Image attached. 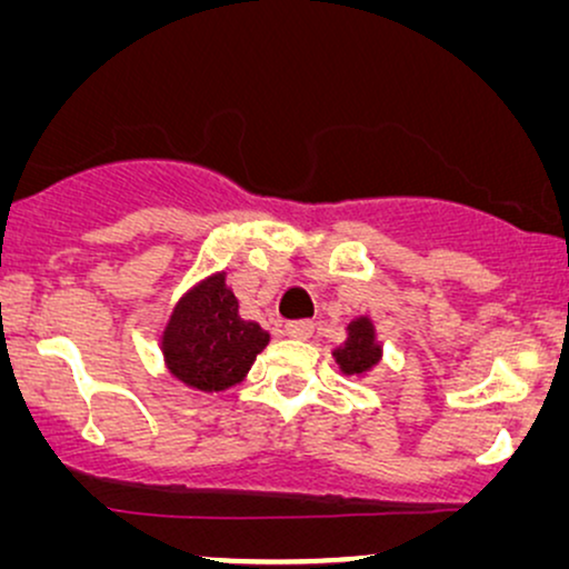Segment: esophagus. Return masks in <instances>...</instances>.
<instances>
[{
    "instance_id": "1",
    "label": "esophagus",
    "mask_w": 569,
    "mask_h": 569,
    "mask_svg": "<svg viewBox=\"0 0 569 569\" xmlns=\"http://www.w3.org/2000/svg\"><path fill=\"white\" fill-rule=\"evenodd\" d=\"M287 338L292 340H308L313 335V325L311 321H290V325L284 327Z\"/></svg>"
}]
</instances>
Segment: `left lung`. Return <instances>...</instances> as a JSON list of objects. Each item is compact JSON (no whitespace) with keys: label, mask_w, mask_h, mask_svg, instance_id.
Wrapping results in <instances>:
<instances>
[{"label":"left lung","mask_w":569,"mask_h":569,"mask_svg":"<svg viewBox=\"0 0 569 569\" xmlns=\"http://www.w3.org/2000/svg\"><path fill=\"white\" fill-rule=\"evenodd\" d=\"M332 359L346 377L369 375L382 361V342L377 340L375 321L356 317L346 327V340L332 350Z\"/></svg>","instance_id":"obj_1"}]
</instances>
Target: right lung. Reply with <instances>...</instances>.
<instances>
[{
    "mask_svg": "<svg viewBox=\"0 0 569 569\" xmlns=\"http://www.w3.org/2000/svg\"><path fill=\"white\" fill-rule=\"evenodd\" d=\"M266 346L269 332L240 317L227 271L189 287L160 335V350L173 380L202 392H221L242 382Z\"/></svg>",
    "mask_w": 569,
    "mask_h": 569,
    "instance_id": "right-lung-1",
    "label": "right lung"
}]
</instances>
